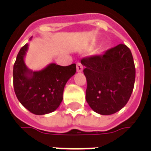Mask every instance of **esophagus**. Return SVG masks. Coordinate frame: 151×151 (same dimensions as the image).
Masks as SVG:
<instances>
[{"label":"esophagus","instance_id":"1","mask_svg":"<svg viewBox=\"0 0 151 151\" xmlns=\"http://www.w3.org/2000/svg\"><path fill=\"white\" fill-rule=\"evenodd\" d=\"M83 67H82V64L81 63H77V71L78 72H82Z\"/></svg>","mask_w":151,"mask_h":151}]
</instances>
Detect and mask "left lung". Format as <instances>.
I'll return each mask as SVG.
<instances>
[{"mask_svg":"<svg viewBox=\"0 0 151 151\" xmlns=\"http://www.w3.org/2000/svg\"><path fill=\"white\" fill-rule=\"evenodd\" d=\"M87 88L86 99L93 111L111 115L126 105L135 82V65L130 49L119 44L104 54L81 60Z\"/></svg>","mask_w":151,"mask_h":151,"instance_id":"1","label":"left lung"}]
</instances>
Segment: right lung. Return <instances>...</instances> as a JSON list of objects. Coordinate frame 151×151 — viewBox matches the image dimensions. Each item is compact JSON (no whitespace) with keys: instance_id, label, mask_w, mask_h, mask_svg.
<instances>
[{"instance_id":"obj_1","label":"right lung","mask_w":151,"mask_h":151,"mask_svg":"<svg viewBox=\"0 0 151 151\" xmlns=\"http://www.w3.org/2000/svg\"><path fill=\"white\" fill-rule=\"evenodd\" d=\"M28 46L26 43L20 49L14 65L15 95L22 105L31 113L45 115L60 106L66 82L75 74L76 65L60 66L52 63L42 70L32 71L24 61Z\"/></svg>"}]
</instances>
